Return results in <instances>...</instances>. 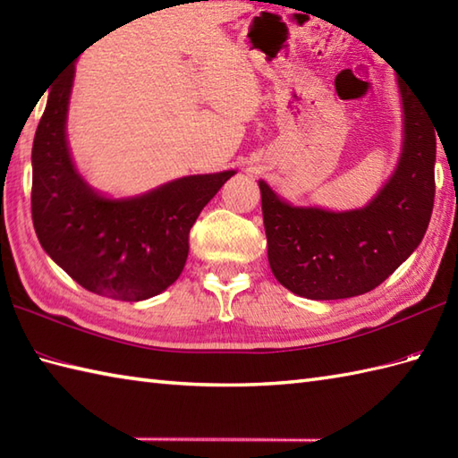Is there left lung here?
<instances>
[{"label":"left lung","mask_w":458,"mask_h":458,"mask_svg":"<svg viewBox=\"0 0 458 458\" xmlns=\"http://www.w3.org/2000/svg\"><path fill=\"white\" fill-rule=\"evenodd\" d=\"M405 140L400 167L366 208L328 212L289 207L259 181L271 271L307 299L368 293L421 244L435 200V128L400 82Z\"/></svg>","instance_id":"8db88e82"}]
</instances>
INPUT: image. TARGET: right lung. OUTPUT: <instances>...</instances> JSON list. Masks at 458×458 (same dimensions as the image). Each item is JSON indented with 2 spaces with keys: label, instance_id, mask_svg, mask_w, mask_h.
I'll return each mask as SVG.
<instances>
[{
  "label": "right lung",
  "instance_id": "add662e5",
  "mask_svg": "<svg viewBox=\"0 0 458 458\" xmlns=\"http://www.w3.org/2000/svg\"><path fill=\"white\" fill-rule=\"evenodd\" d=\"M74 68L53 86L33 141L31 216L43 250L76 284L115 301H143L177 281L189 232L234 171L192 174L140 197L106 199L74 171L66 108Z\"/></svg>",
  "mask_w": 458,
  "mask_h": 458
}]
</instances>
